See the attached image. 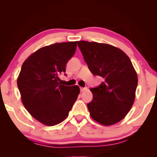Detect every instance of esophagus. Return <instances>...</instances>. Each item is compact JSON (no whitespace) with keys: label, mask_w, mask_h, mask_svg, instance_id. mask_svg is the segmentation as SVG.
I'll list each match as a JSON object with an SVG mask.
<instances>
[{"label":"esophagus","mask_w":157,"mask_h":157,"mask_svg":"<svg viewBox=\"0 0 157 157\" xmlns=\"http://www.w3.org/2000/svg\"><path fill=\"white\" fill-rule=\"evenodd\" d=\"M80 90H81V92H83V91H86V90H87V88H83V87H80Z\"/></svg>","instance_id":"34e87169"}]
</instances>
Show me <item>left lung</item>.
Masks as SVG:
<instances>
[{
	"mask_svg": "<svg viewBox=\"0 0 157 157\" xmlns=\"http://www.w3.org/2000/svg\"><path fill=\"white\" fill-rule=\"evenodd\" d=\"M89 70L101 76L103 82L91 88L93 101L87 104L90 115L96 122L111 126L121 121L135 100L138 77L127 55L106 44L78 41Z\"/></svg>",
	"mask_w": 157,
	"mask_h": 157,
	"instance_id": "8db88e82",
	"label": "left lung"
}]
</instances>
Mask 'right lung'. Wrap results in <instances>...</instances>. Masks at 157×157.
Returning <instances> with one entry per match:
<instances>
[{"label":"right lung","mask_w":157,"mask_h":157,"mask_svg":"<svg viewBox=\"0 0 157 157\" xmlns=\"http://www.w3.org/2000/svg\"><path fill=\"white\" fill-rule=\"evenodd\" d=\"M77 41L56 43L42 47L23 62L17 79L23 106L34 119L51 126L64 121L80 89L59 83V75L74 55Z\"/></svg>","instance_id":"right-lung-1"}]
</instances>
